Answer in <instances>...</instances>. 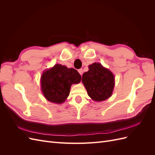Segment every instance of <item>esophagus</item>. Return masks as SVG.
<instances>
[{
  "mask_svg": "<svg viewBox=\"0 0 155 155\" xmlns=\"http://www.w3.org/2000/svg\"><path fill=\"white\" fill-rule=\"evenodd\" d=\"M78 72L81 75H82L83 74V69L82 68H81V69H79L78 70Z\"/></svg>",
  "mask_w": 155,
  "mask_h": 155,
  "instance_id": "esophagus-1",
  "label": "esophagus"
}]
</instances>
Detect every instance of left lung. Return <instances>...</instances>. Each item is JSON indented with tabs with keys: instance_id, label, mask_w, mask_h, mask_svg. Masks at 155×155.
Returning a JSON list of instances; mask_svg holds the SVG:
<instances>
[{
	"instance_id": "8db88e82",
	"label": "left lung",
	"mask_w": 155,
	"mask_h": 155,
	"mask_svg": "<svg viewBox=\"0 0 155 155\" xmlns=\"http://www.w3.org/2000/svg\"><path fill=\"white\" fill-rule=\"evenodd\" d=\"M88 71L82 76V82L88 95L95 101H104L110 97L114 87V76L101 63H94Z\"/></svg>"
}]
</instances>
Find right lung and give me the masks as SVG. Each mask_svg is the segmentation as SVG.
<instances>
[{
    "mask_svg": "<svg viewBox=\"0 0 155 155\" xmlns=\"http://www.w3.org/2000/svg\"><path fill=\"white\" fill-rule=\"evenodd\" d=\"M81 79V75L76 69L56 64L42 74L41 90L48 101L61 104L69 96L72 84L79 83Z\"/></svg>",
    "mask_w": 155,
    "mask_h": 155,
    "instance_id": "1",
    "label": "right lung"
}]
</instances>
